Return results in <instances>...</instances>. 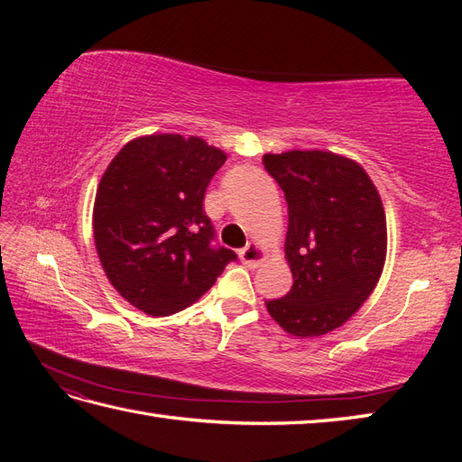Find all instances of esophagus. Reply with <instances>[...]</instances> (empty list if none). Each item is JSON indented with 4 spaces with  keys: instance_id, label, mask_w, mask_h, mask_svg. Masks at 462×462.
Instances as JSON below:
<instances>
[{
    "instance_id": "obj_1",
    "label": "esophagus",
    "mask_w": 462,
    "mask_h": 462,
    "mask_svg": "<svg viewBox=\"0 0 462 462\" xmlns=\"http://www.w3.org/2000/svg\"><path fill=\"white\" fill-rule=\"evenodd\" d=\"M262 258H263V252L260 250V246H256V244H248L246 248L240 250V260H242V263H246L248 268L260 266Z\"/></svg>"
}]
</instances>
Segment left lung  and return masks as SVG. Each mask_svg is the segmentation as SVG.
Returning <instances> with one entry per match:
<instances>
[{
  "label": "left lung",
  "instance_id": "1",
  "mask_svg": "<svg viewBox=\"0 0 462 462\" xmlns=\"http://www.w3.org/2000/svg\"><path fill=\"white\" fill-rule=\"evenodd\" d=\"M288 202L286 258L293 286L268 300L291 336H323L346 323L377 286L387 250L385 212L357 162L323 151L263 154Z\"/></svg>",
  "mask_w": 462,
  "mask_h": 462
}]
</instances>
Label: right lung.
Segmentation results:
<instances>
[{
	"label": "right lung",
	"instance_id": "add662e5",
	"mask_svg": "<svg viewBox=\"0 0 462 462\" xmlns=\"http://www.w3.org/2000/svg\"><path fill=\"white\" fill-rule=\"evenodd\" d=\"M226 154L202 139L152 134L125 144L97 189L95 246L121 296L171 316L208 291L238 256L216 244L206 186Z\"/></svg>",
	"mask_w": 462,
	"mask_h": 462
}]
</instances>
